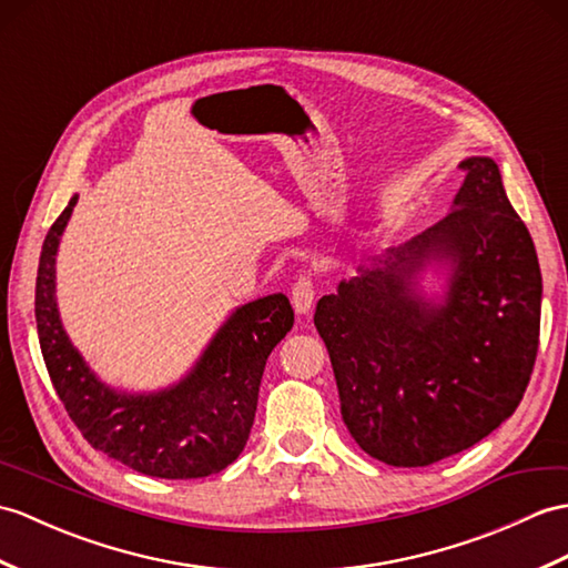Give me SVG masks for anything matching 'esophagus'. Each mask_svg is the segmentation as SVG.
Segmentation results:
<instances>
[{"instance_id":"obj_1","label":"esophagus","mask_w":568,"mask_h":568,"mask_svg":"<svg viewBox=\"0 0 568 568\" xmlns=\"http://www.w3.org/2000/svg\"><path fill=\"white\" fill-rule=\"evenodd\" d=\"M290 300H293V307L297 314H307L312 302H314V283L310 273H300L295 283H293V293H290Z\"/></svg>"}]
</instances>
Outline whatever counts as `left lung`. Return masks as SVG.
<instances>
[{"label": "left lung", "mask_w": 568, "mask_h": 568, "mask_svg": "<svg viewBox=\"0 0 568 568\" xmlns=\"http://www.w3.org/2000/svg\"><path fill=\"white\" fill-rule=\"evenodd\" d=\"M455 210L316 302L341 414L363 450L428 467L516 412L539 346L542 273L498 166L469 156ZM426 257L456 271L443 306L413 293Z\"/></svg>", "instance_id": "left-lung-1"}]
</instances>
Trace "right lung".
I'll return each instance as SVG.
<instances>
[{
    "label": "right lung",
    "instance_id": "right-lung-1",
    "mask_svg": "<svg viewBox=\"0 0 568 568\" xmlns=\"http://www.w3.org/2000/svg\"><path fill=\"white\" fill-rule=\"evenodd\" d=\"M77 195L52 222L36 278V324L43 361L64 412L87 443L156 479H201L230 467L254 426L271 351L295 324L285 295L236 310L193 373L169 392L121 394L89 373L62 332L55 305V254Z\"/></svg>",
    "mask_w": 568,
    "mask_h": 568
}]
</instances>
